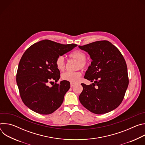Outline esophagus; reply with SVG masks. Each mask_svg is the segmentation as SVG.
Masks as SVG:
<instances>
[{"label":"esophagus","mask_w":145,"mask_h":145,"mask_svg":"<svg viewBox=\"0 0 145 145\" xmlns=\"http://www.w3.org/2000/svg\"><path fill=\"white\" fill-rule=\"evenodd\" d=\"M74 86V84L73 83V82H71V87H72Z\"/></svg>","instance_id":"34e87169"}]
</instances>
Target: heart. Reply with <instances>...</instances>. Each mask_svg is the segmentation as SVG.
<instances>
[{
    "label": "heart",
    "instance_id": "1",
    "mask_svg": "<svg viewBox=\"0 0 145 145\" xmlns=\"http://www.w3.org/2000/svg\"><path fill=\"white\" fill-rule=\"evenodd\" d=\"M69 57L78 61V68H86L87 67V63L86 60V55L85 53L81 50H76L72 52ZM55 64L56 67L59 71H63L65 67V60L63 56H59L56 59ZM82 75L81 72H66L62 75V78L63 80L68 81L71 82H77L80 80V78Z\"/></svg>",
    "mask_w": 145,
    "mask_h": 145
}]
</instances>
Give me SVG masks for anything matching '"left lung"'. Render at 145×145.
Wrapping results in <instances>:
<instances>
[{
    "instance_id": "1",
    "label": "left lung",
    "mask_w": 145,
    "mask_h": 145,
    "mask_svg": "<svg viewBox=\"0 0 145 145\" xmlns=\"http://www.w3.org/2000/svg\"><path fill=\"white\" fill-rule=\"evenodd\" d=\"M78 47L88 52L92 60L84 78L93 82L91 85L81 84L83 89L78 97L81 105L96 114L115 110L121 104L129 85L125 58L108 40Z\"/></svg>"
}]
</instances>
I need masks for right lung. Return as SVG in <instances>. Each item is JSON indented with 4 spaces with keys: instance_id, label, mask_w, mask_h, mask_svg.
Returning <instances> with one entry per match:
<instances>
[{
    "instance_id": "right-lung-1",
    "label": "right lung",
    "mask_w": 145,
    "mask_h": 145,
    "mask_svg": "<svg viewBox=\"0 0 145 145\" xmlns=\"http://www.w3.org/2000/svg\"><path fill=\"white\" fill-rule=\"evenodd\" d=\"M77 45L61 44L45 39L30 46L20 59L16 73V83L24 104L32 111L48 115L57 110L70 88V82H57L60 72L55 61L57 57L72 50ZM55 83L51 84L52 80ZM49 82L52 86L47 84Z\"/></svg>"
}]
</instances>
